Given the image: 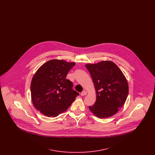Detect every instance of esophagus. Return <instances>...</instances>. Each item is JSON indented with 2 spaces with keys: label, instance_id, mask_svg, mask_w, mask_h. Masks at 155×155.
I'll list each match as a JSON object with an SVG mask.
<instances>
[{
  "label": "esophagus",
  "instance_id": "1",
  "mask_svg": "<svg viewBox=\"0 0 155 155\" xmlns=\"http://www.w3.org/2000/svg\"><path fill=\"white\" fill-rule=\"evenodd\" d=\"M87 94V91H83L81 93V96H85V95H86Z\"/></svg>",
  "mask_w": 155,
  "mask_h": 155
}]
</instances>
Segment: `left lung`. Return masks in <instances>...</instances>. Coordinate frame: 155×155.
Returning a JSON list of instances; mask_svg holds the SVG:
<instances>
[{"instance_id":"8db88e82","label":"left lung","mask_w":155,"mask_h":155,"mask_svg":"<svg viewBox=\"0 0 155 155\" xmlns=\"http://www.w3.org/2000/svg\"><path fill=\"white\" fill-rule=\"evenodd\" d=\"M88 70L96 90V102L89 110L99 118L115 114L125 103L128 85L125 76L117 66L111 61L88 64Z\"/></svg>"}]
</instances>
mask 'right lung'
I'll return each mask as SVG.
<instances>
[{
  "label": "right lung",
  "mask_w": 155,
  "mask_h": 155,
  "mask_svg": "<svg viewBox=\"0 0 155 155\" xmlns=\"http://www.w3.org/2000/svg\"><path fill=\"white\" fill-rule=\"evenodd\" d=\"M75 63L52 60L41 67L31 84L32 103L37 110L48 117H56L67 110L79 93L73 82L66 79Z\"/></svg>",
  "instance_id": "add662e5"
}]
</instances>
